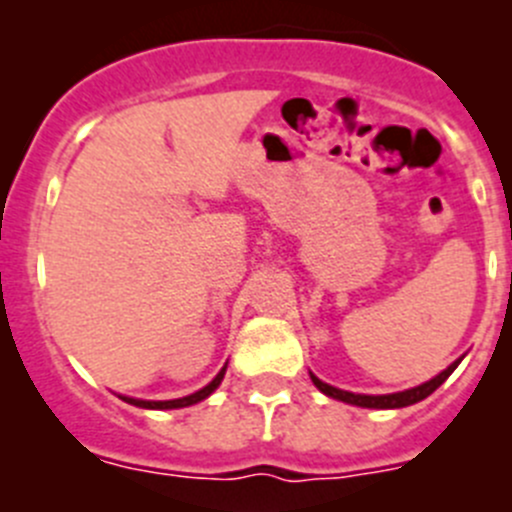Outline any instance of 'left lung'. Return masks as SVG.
<instances>
[{
    "mask_svg": "<svg viewBox=\"0 0 512 512\" xmlns=\"http://www.w3.org/2000/svg\"><path fill=\"white\" fill-rule=\"evenodd\" d=\"M462 363V358L454 360L447 370L437 375V378H431V381L421 383V386L409 388V391H401V393H388V396H363V393H350V391H340V388L330 386V383H322L317 375H312V383L320 388L325 396L337 398V401H345V403H353V406H363V409H403V406H411V403H419L424 401L426 396L437 391L444 381H447L452 370Z\"/></svg>",
    "mask_w": 512,
    "mask_h": 512,
    "instance_id": "8db88e82",
    "label": "left lung"
}]
</instances>
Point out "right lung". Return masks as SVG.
Returning <instances> with one entry per match:
<instances>
[{"mask_svg": "<svg viewBox=\"0 0 512 512\" xmlns=\"http://www.w3.org/2000/svg\"><path fill=\"white\" fill-rule=\"evenodd\" d=\"M223 375H225V368L220 370L218 375H215L213 381L208 383L205 388H200V391H195L192 396H185V398H175V401H142V398H124L126 403H131V406H139V409H182V406H192V403H198L203 401V398H208L210 393L215 391V388L220 386V381H223Z\"/></svg>", "mask_w": 512, "mask_h": 512, "instance_id": "1", "label": "right lung"}]
</instances>
